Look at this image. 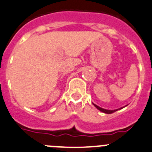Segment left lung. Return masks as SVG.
<instances>
[{
	"label": "left lung",
	"instance_id": "obj_1",
	"mask_svg": "<svg viewBox=\"0 0 152 152\" xmlns=\"http://www.w3.org/2000/svg\"><path fill=\"white\" fill-rule=\"evenodd\" d=\"M93 104H94V103H93ZM94 105L95 106V107H96V108L98 109V110H99L100 111L103 112V113H113V112L117 111V110H119V109H117V110H106V109H103V108H102V107H99V106H97L96 104H94ZM122 108H123V107H121V108H120V109H122Z\"/></svg>",
	"mask_w": 152,
	"mask_h": 152
}]
</instances>
